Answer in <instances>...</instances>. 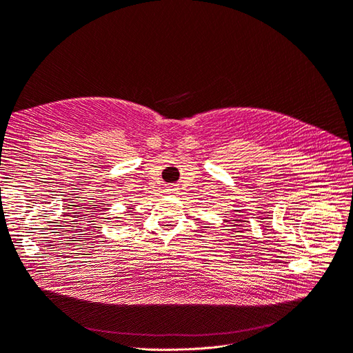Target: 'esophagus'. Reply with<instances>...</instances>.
I'll list each match as a JSON object with an SVG mask.
<instances>
[{"label": "esophagus", "instance_id": "34e87169", "mask_svg": "<svg viewBox=\"0 0 353 353\" xmlns=\"http://www.w3.org/2000/svg\"><path fill=\"white\" fill-rule=\"evenodd\" d=\"M168 190H170L172 193H174V192H176V188H170V189H168Z\"/></svg>", "mask_w": 353, "mask_h": 353}]
</instances>
